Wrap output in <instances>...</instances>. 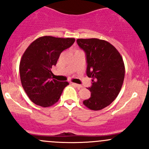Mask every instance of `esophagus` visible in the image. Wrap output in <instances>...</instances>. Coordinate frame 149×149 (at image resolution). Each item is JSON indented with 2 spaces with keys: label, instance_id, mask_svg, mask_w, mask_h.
<instances>
[{
  "label": "esophagus",
  "instance_id": "obj_1",
  "mask_svg": "<svg viewBox=\"0 0 149 149\" xmlns=\"http://www.w3.org/2000/svg\"><path fill=\"white\" fill-rule=\"evenodd\" d=\"M72 85H73L74 86L77 87L78 88H81L82 87H83L81 85H80V84H76V83H72Z\"/></svg>",
  "mask_w": 149,
  "mask_h": 149
}]
</instances>
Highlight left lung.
Listing matches in <instances>:
<instances>
[{"mask_svg":"<svg viewBox=\"0 0 149 149\" xmlns=\"http://www.w3.org/2000/svg\"><path fill=\"white\" fill-rule=\"evenodd\" d=\"M77 43L86 52V74L92 79V85L88 88L91 97L83 104L91 110H100L109 106L120 91L125 78L123 58L105 40L78 39Z\"/></svg>","mask_w":149,"mask_h":149,"instance_id":"1","label":"left lung"}]
</instances>
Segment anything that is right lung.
I'll list each match as a JSON object with an SVG mask.
<instances>
[{"mask_svg": "<svg viewBox=\"0 0 149 149\" xmlns=\"http://www.w3.org/2000/svg\"><path fill=\"white\" fill-rule=\"evenodd\" d=\"M74 42V38L44 36L32 42L24 52L19 64L21 82L35 104L48 107L59 100L69 83L53 79L51 68L56 65L61 52Z\"/></svg>", "mask_w": 149, "mask_h": 149, "instance_id": "1", "label": "right lung"}]
</instances>
